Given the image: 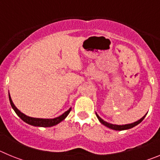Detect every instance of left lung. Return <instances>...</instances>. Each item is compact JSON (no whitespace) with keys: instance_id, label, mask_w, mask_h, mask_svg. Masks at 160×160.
<instances>
[{"instance_id":"obj_1","label":"left lung","mask_w":160,"mask_h":160,"mask_svg":"<svg viewBox=\"0 0 160 160\" xmlns=\"http://www.w3.org/2000/svg\"><path fill=\"white\" fill-rule=\"evenodd\" d=\"M96 116H97V118H98L99 122H101L102 124H103L104 126L107 127L108 128H111V129H112V130H115V131H123V130L131 129V128H134V127H135V126H137L138 124L140 123L142 120L144 119V118H145V116H146V114H145V115H144L142 118H141L140 119L138 120V121H136V122H133V123H130V124H125V125H115V124L109 123V122H106V121H104L103 119H102V118H100L98 115L97 113H96Z\"/></svg>"}]
</instances>
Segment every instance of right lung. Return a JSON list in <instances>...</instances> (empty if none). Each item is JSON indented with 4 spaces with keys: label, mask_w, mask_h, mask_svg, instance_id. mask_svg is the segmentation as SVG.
Listing matches in <instances>:
<instances>
[{
    "label": "right lung",
    "mask_w": 160,
    "mask_h": 160,
    "mask_svg": "<svg viewBox=\"0 0 160 160\" xmlns=\"http://www.w3.org/2000/svg\"><path fill=\"white\" fill-rule=\"evenodd\" d=\"M8 98H9V102H10L11 107L13 109L14 111L16 112V114H18L20 118L23 120L24 122H26V123L29 124V125L34 126V127H42V128H50V127H53V126L57 125L59 122H61L62 121L65 119V118L67 117V115L69 114V113L71 111V107H70L68 111H66V112L63 113L62 115H60L59 117L54 118H32V117L27 116L25 115V114H23L22 112L18 110L15 105L12 102V99H11L10 94L8 93Z\"/></svg>",
    "instance_id": "obj_1"
}]
</instances>
